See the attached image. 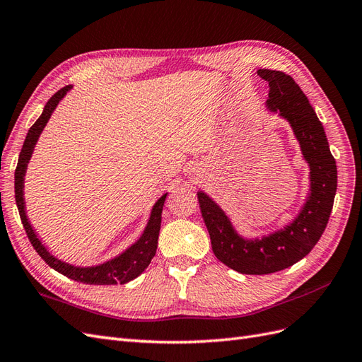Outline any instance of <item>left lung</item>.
Masks as SVG:
<instances>
[{"instance_id":"1","label":"left lung","mask_w":362,"mask_h":362,"mask_svg":"<svg viewBox=\"0 0 362 362\" xmlns=\"http://www.w3.org/2000/svg\"><path fill=\"white\" fill-rule=\"evenodd\" d=\"M269 83L267 108L288 120L310 166V193L300 213L279 231L247 240L238 235L229 217L210 196L198 192V201L211 247L218 261L243 275H267L293 266L313 250L329 221L337 192V164L323 125L308 98L290 75L258 69Z\"/></svg>"}]
</instances>
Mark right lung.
I'll return each mask as SVG.
<instances>
[{
	"mask_svg": "<svg viewBox=\"0 0 362 362\" xmlns=\"http://www.w3.org/2000/svg\"><path fill=\"white\" fill-rule=\"evenodd\" d=\"M71 89L72 86H64L63 89H60L49 98V101L47 103L45 107H43V112L39 116V119L28 129L24 146L21 149L18 166L15 170V199H16L21 221H23L27 237L31 242L33 247L36 249L37 254L49 267L57 270L59 273H62V275L68 276L76 282L90 284V286H116V284H127L129 281H133L134 278H137L140 273L149 266L151 259L156 255L157 245H158L160 225H161L163 205H164V201H166L168 193H164L156 202V205L152 206L148 225L137 242L134 245H131L119 257L104 262V264L93 266V267H76L51 255L48 249L43 246L40 240L37 238L35 229L31 228L27 218L25 202H24V177H25L27 164L31 158L33 149L36 146V141L43 128H45L52 112L56 110L57 104L63 100V96L66 95Z\"/></svg>",
	"mask_w": 362,
	"mask_h": 362,
	"instance_id": "obj_1",
	"label": "right lung"
}]
</instances>
